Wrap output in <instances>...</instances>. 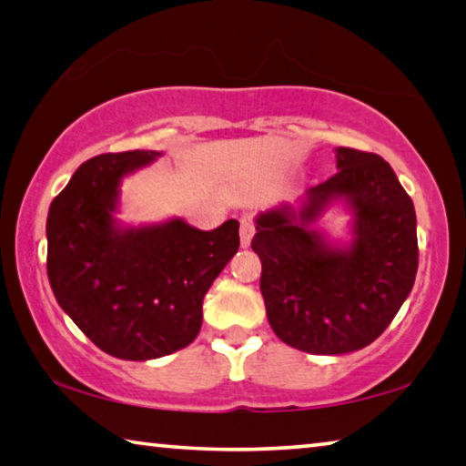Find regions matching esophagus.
<instances>
[{"label":"esophagus","mask_w":466,"mask_h":466,"mask_svg":"<svg viewBox=\"0 0 466 466\" xmlns=\"http://www.w3.org/2000/svg\"><path fill=\"white\" fill-rule=\"evenodd\" d=\"M252 236H255V222H252L248 216H244L240 219V242H242L244 248H247L250 244Z\"/></svg>","instance_id":"esophagus-1"}]
</instances>
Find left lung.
Here are the masks:
<instances>
[{
	"instance_id": "1",
	"label": "left lung",
	"mask_w": 466,
	"mask_h": 466,
	"mask_svg": "<svg viewBox=\"0 0 466 466\" xmlns=\"http://www.w3.org/2000/svg\"><path fill=\"white\" fill-rule=\"evenodd\" d=\"M337 172L312 187L302 209L261 214L250 247L273 333L299 351L339 356L376 341L397 317L417 273L411 197L378 154L337 149ZM343 196L357 214L352 247L329 248L308 224Z\"/></svg>"
}]
</instances>
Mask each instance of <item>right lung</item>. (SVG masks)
<instances>
[{
	"label": "right lung",
	"mask_w": 466,
	"mask_h": 466,
	"mask_svg": "<svg viewBox=\"0 0 466 466\" xmlns=\"http://www.w3.org/2000/svg\"><path fill=\"white\" fill-rule=\"evenodd\" d=\"M156 156L90 157L46 218V275L59 306L102 351L133 361L168 356L199 335L203 298L240 247L236 219L211 232L183 219L115 226L121 178Z\"/></svg>",
	"instance_id": "right-lung-1"
}]
</instances>
